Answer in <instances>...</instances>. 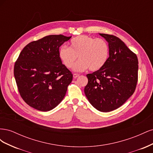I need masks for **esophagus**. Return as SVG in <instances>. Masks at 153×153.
I'll return each mask as SVG.
<instances>
[{
    "label": "esophagus",
    "instance_id": "1",
    "mask_svg": "<svg viewBox=\"0 0 153 153\" xmlns=\"http://www.w3.org/2000/svg\"><path fill=\"white\" fill-rule=\"evenodd\" d=\"M79 76H80V75H78V74H76V73L73 74V78H76L77 77H78Z\"/></svg>",
    "mask_w": 153,
    "mask_h": 153
}]
</instances>
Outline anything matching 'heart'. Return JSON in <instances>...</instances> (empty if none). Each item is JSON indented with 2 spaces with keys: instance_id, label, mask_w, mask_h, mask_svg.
<instances>
[{
  "instance_id": "1",
  "label": "heart",
  "mask_w": 153,
  "mask_h": 153,
  "mask_svg": "<svg viewBox=\"0 0 153 153\" xmlns=\"http://www.w3.org/2000/svg\"><path fill=\"white\" fill-rule=\"evenodd\" d=\"M109 56V47L106 41L101 38H95L80 35L71 39L69 48L62 47L59 50V57L64 66L74 71L82 72L89 68L96 71L102 68Z\"/></svg>"
}]
</instances>
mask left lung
Returning a JSON list of instances; mask_svg holds the SVG:
<instances>
[{"label": "left lung", "instance_id": "left-lung-1", "mask_svg": "<svg viewBox=\"0 0 153 153\" xmlns=\"http://www.w3.org/2000/svg\"><path fill=\"white\" fill-rule=\"evenodd\" d=\"M100 35L108 43L109 57L101 69L86 75L84 92L95 108L108 112L122 106L135 92L138 61L137 55L117 37Z\"/></svg>", "mask_w": 153, "mask_h": 153}]
</instances>
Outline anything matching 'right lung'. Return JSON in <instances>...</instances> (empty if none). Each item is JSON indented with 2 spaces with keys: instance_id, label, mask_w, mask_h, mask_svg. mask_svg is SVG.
I'll return each mask as SVG.
<instances>
[{
  "instance_id": "obj_1",
  "label": "right lung",
  "mask_w": 153,
  "mask_h": 153,
  "mask_svg": "<svg viewBox=\"0 0 153 153\" xmlns=\"http://www.w3.org/2000/svg\"><path fill=\"white\" fill-rule=\"evenodd\" d=\"M71 36L50 35L32 41L22 50L14 66L19 93L31 107L43 112L61 102L73 74L62 64L59 47Z\"/></svg>"
}]
</instances>
